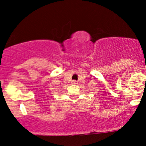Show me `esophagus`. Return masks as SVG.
Wrapping results in <instances>:
<instances>
[{
    "label": "esophagus",
    "instance_id": "1",
    "mask_svg": "<svg viewBox=\"0 0 146 146\" xmlns=\"http://www.w3.org/2000/svg\"><path fill=\"white\" fill-rule=\"evenodd\" d=\"M72 84H73V85H76V84H78V82L76 81V80H72Z\"/></svg>",
    "mask_w": 146,
    "mask_h": 146
}]
</instances>
